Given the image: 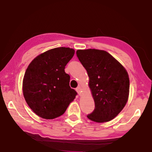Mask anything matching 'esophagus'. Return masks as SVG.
I'll list each match as a JSON object with an SVG mask.
<instances>
[{"mask_svg":"<svg viewBox=\"0 0 152 152\" xmlns=\"http://www.w3.org/2000/svg\"><path fill=\"white\" fill-rule=\"evenodd\" d=\"M76 91L77 92H78V94L79 95H81V88H80V86L77 87V88H76Z\"/></svg>","mask_w":152,"mask_h":152,"instance_id":"34e87169","label":"esophagus"}]
</instances>
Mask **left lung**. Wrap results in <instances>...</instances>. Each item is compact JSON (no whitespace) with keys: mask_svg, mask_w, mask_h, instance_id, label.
<instances>
[{"mask_svg":"<svg viewBox=\"0 0 152 152\" xmlns=\"http://www.w3.org/2000/svg\"><path fill=\"white\" fill-rule=\"evenodd\" d=\"M76 56L89 76L95 107L88 118L98 123L112 120L127 103L129 78L121 64L106 51L77 50Z\"/></svg>","mask_w":152,"mask_h":152,"instance_id":"8db88e82","label":"left lung"}]
</instances>
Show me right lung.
<instances>
[{
    "label": "right lung",
    "mask_w": 152,
    "mask_h": 152,
    "mask_svg": "<svg viewBox=\"0 0 152 152\" xmlns=\"http://www.w3.org/2000/svg\"><path fill=\"white\" fill-rule=\"evenodd\" d=\"M74 52L69 48L52 49L37 56L28 66L23 92L27 104L39 117H60L75 99L77 92L70 88V76L64 70Z\"/></svg>",
    "instance_id": "add662e5"
}]
</instances>
